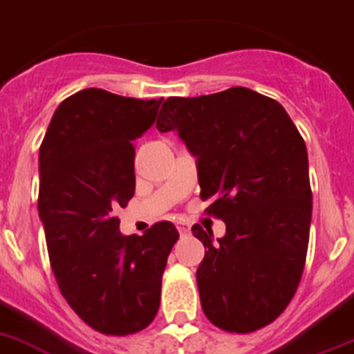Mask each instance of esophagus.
Returning <instances> with one entry per match:
<instances>
[{"label": "esophagus", "instance_id": "1", "mask_svg": "<svg viewBox=\"0 0 354 354\" xmlns=\"http://www.w3.org/2000/svg\"><path fill=\"white\" fill-rule=\"evenodd\" d=\"M176 228H178V232L182 234V236H187V234H191V227L187 225V223L183 221H178L176 223Z\"/></svg>", "mask_w": 354, "mask_h": 354}]
</instances>
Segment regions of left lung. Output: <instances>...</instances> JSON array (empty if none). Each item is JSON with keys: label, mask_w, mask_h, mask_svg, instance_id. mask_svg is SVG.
I'll return each instance as SVG.
<instances>
[{"label": "left lung", "mask_w": 354, "mask_h": 354, "mask_svg": "<svg viewBox=\"0 0 354 354\" xmlns=\"http://www.w3.org/2000/svg\"><path fill=\"white\" fill-rule=\"evenodd\" d=\"M158 131L176 129L198 158L205 212L227 234H192L205 257L196 272L207 319L228 333H252L286 310L301 283L311 223L304 138L277 100L248 88L169 97Z\"/></svg>", "instance_id": "left-lung-1"}]
</instances>
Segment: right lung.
Here are the masks:
<instances>
[{
    "instance_id": "1",
    "label": "right lung",
    "mask_w": 354,
    "mask_h": 354,
    "mask_svg": "<svg viewBox=\"0 0 354 354\" xmlns=\"http://www.w3.org/2000/svg\"><path fill=\"white\" fill-rule=\"evenodd\" d=\"M162 100L77 91L59 104L39 149L37 209L57 286L90 328L113 337L153 322L180 237L171 221L122 236L115 216L135 194L133 140L153 126Z\"/></svg>"
}]
</instances>
